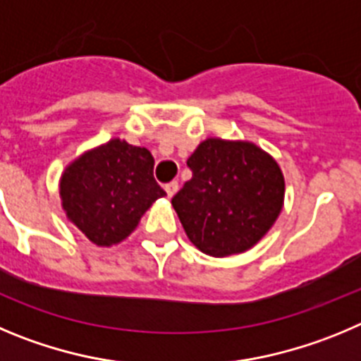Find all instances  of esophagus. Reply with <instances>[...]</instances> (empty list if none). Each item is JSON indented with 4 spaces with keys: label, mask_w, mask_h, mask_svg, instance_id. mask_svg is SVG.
Returning <instances> with one entry per match:
<instances>
[{
    "label": "esophagus",
    "mask_w": 361,
    "mask_h": 361,
    "mask_svg": "<svg viewBox=\"0 0 361 361\" xmlns=\"http://www.w3.org/2000/svg\"><path fill=\"white\" fill-rule=\"evenodd\" d=\"M178 188H180V185H178V181H171V183L165 185V192H167L169 197H173L174 194L178 192Z\"/></svg>",
    "instance_id": "esophagus-1"
}]
</instances>
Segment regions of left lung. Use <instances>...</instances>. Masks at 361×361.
<instances>
[{"instance_id": "1", "label": "left lung", "mask_w": 361, "mask_h": 361, "mask_svg": "<svg viewBox=\"0 0 361 361\" xmlns=\"http://www.w3.org/2000/svg\"><path fill=\"white\" fill-rule=\"evenodd\" d=\"M192 178L173 207L194 246L212 257L252 248L282 210L284 178L274 158L250 142L209 138L187 160Z\"/></svg>"}]
</instances>
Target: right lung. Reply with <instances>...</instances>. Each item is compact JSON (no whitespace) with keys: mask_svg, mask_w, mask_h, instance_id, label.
<instances>
[{"mask_svg":"<svg viewBox=\"0 0 361 361\" xmlns=\"http://www.w3.org/2000/svg\"><path fill=\"white\" fill-rule=\"evenodd\" d=\"M145 147L118 138L86 152L64 171L61 200L68 219L99 246L124 241L165 190Z\"/></svg>","mask_w":361,"mask_h":361,"instance_id":"1","label":"right lung"}]
</instances>
